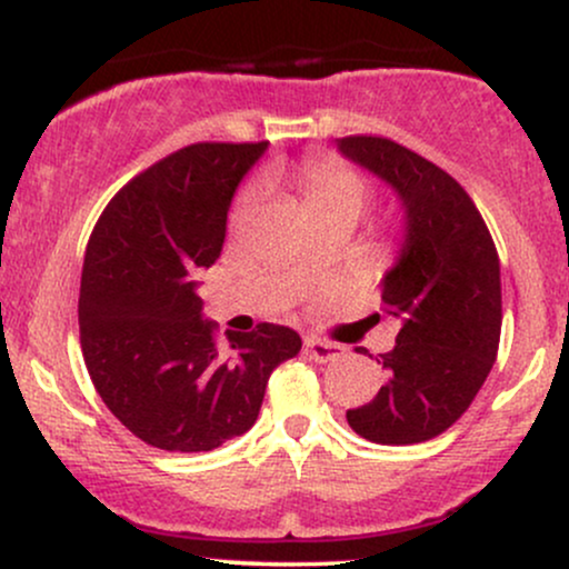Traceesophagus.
<instances>
[{"mask_svg": "<svg viewBox=\"0 0 569 569\" xmlns=\"http://www.w3.org/2000/svg\"><path fill=\"white\" fill-rule=\"evenodd\" d=\"M305 352L310 356V361L329 363V361H337V358L342 356V348H339L337 342H326V339L307 337L305 339Z\"/></svg>", "mask_w": 569, "mask_h": 569, "instance_id": "34e87169", "label": "esophagus"}]
</instances>
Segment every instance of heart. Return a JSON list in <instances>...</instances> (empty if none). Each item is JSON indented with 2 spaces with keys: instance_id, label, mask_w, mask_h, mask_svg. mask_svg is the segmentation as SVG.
<instances>
[{
  "instance_id": "1",
  "label": "heart",
  "mask_w": 569,
  "mask_h": 569,
  "mask_svg": "<svg viewBox=\"0 0 569 569\" xmlns=\"http://www.w3.org/2000/svg\"><path fill=\"white\" fill-rule=\"evenodd\" d=\"M299 179H302V189L307 206L312 213L318 211H363L369 200V184L356 168H350L348 162L339 160L337 154L329 152H316L310 158L302 160L299 168ZM259 198V187H248L240 192L238 202L232 208V221L240 224L248 217V211L253 208V202Z\"/></svg>"
}]
</instances>
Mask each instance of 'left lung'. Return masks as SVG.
<instances>
[{
	"mask_svg": "<svg viewBox=\"0 0 569 569\" xmlns=\"http://www.w3.org/2000/svg\"><path fill=\"white\" fill-rule=\"evenodd\" d=\"M337 147L388 181L407 213L401 257L380 283L382 312L401 323L380 356L388 382L348 409V422L375 443L428 441L466 415L498 358V248L471 194L436 162L382 136H345Z\"/></svg>",
	"mask_w": 569,
	"mask_h": 569,
	"instance_id": "1",
	"label": "left lung"
}]
</instances>
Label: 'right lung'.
I'll return each instance as SVG.
<instances>
[{
	"instance_id": "1",
	"label": "right lung",
	"mask_w": 569,
	"mask_h": 569,
	"mask_svg": "<svg viewBox=\"0 0 569 569\" xmlns=\"http://www.w3.org/2000/svg\"><path fill=\"white\" fill-rule=\"evenodd\" d=\"M257 143H189L130 179L88 240L80 345L98 396L136 439L211 452L257 422L272 369L302 350L289 326L217 339L202 321L200 270L219 259Z\"/></svg>"
}]
</instances>
